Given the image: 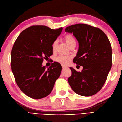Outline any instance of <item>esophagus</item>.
<instances>
[{"label":"esophagus","instance_id":"1","mask_svg":"<svg viewBox=\"0 0 122 122\" xmlns=\"http://www.w3.org/2000/svg\"><path fill=\"white\" fill-rule=\"evenodd\" d=\"M62 68H63V69L65 68H67V66H66L65 65H62Z\"/></svg>","mask_w":122,"mask_h":122}]
</instances>
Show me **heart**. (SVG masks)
<instances>
[{"label":"heart","mask_w":122,"mask_h":122,"mask_svg":"<svg viewBox=\"0 0 122 122\" xmlns=\"http://www.w3.org/2000/svg\"><path fill=\"white\" fill-rule=\"evenodd\" d=\"M64 40L65 41L66 43H67V45L69 47H71L72 46L75 45L76 41L74 36H73L72 34L70 33H67L64 36ZM57 46V41L55 40L54 41L52 45V50H55ZM72 59V57L71 56H63V55H61L59 56L56 58V61L58 62V63H60L62 65H66L70 63Z\"/></svg>","instance_id":"1"}]
</instances>
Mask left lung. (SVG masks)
Listing matches in <instances>:
<instances>
[{"instance_id":"obj_1","label":"left lung","mask_w":122,"mask_h":122,"mask_svg":"<svg viewBox=\"0 0 122 122\" xmlns=\"http://www.w3.org/2000/svg\"><path fill=\"white\" fill-rule=\"evenodd\" d=\"M79 43L73 62L83 66L81 72L72 67L68 83L76 93L83 96L95 95L106 81L112 63V47L102 30L86 24H76L65 28Z\"/></svg>"}]
</instances>
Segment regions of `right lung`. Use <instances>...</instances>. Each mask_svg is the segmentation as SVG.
I'll use <instances>...</instances> for the list:
<instances>
[{"mask_svg": "<svg viewBox=\"0 0 122 122\" xmlns=\"http://www.w3.org/2000/svg\"><path fill=\"white\" fill-rule=\"evenodd\" d=\"M62 30L33 25L23 31L15 41L11 52V71L18 86L29 97L39 99L49 95L60 76V64L54 62L48 70L42 64L52 55V43Z\"/></svg>", "mask_w": 122, "mask_h": 122, "instance_id": "add662e5", "label": "right lung"}]
</instances>
